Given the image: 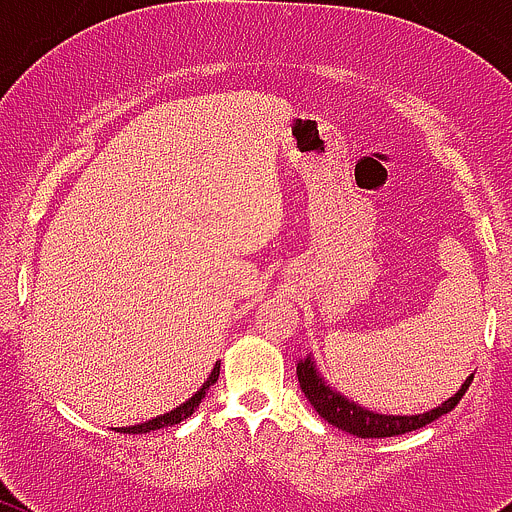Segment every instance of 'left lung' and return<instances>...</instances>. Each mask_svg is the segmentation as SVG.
<instances>
[{"mask_svg":"<svg viewBox=\"0 0 512 512\" xmlns=\"http://www.w3.org/2000/svg\"><path fill=\"white\" fill-rule=\"evenodd\" d=\"M297 379L302 386L304 396L309 399V404L314 406L319 416L324 418L332 426L342 428V431L352 433L356 438H391L401 436V433L416 431V428L428 426L431 421L441 418L448 411H453L458 406V401L463 399V394L471 386L473 376H468L461 384V389L451 396L448 401H443L436 409L426 411V414L416 416H386V414H374V411L364 409L356 401H349L347 396H342L339 391H334L332 386L324 381V376L319 374L317 364H314V356L309 354L307 359L297 361Z\"/></svg>","mask_w":512,"mask_h":512,"instance_id":"obj_1","label":"left lung"}]
</instances>
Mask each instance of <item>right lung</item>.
<instances>
[{
    "instance_id": "obj_1",
    "label": "right lung",
    "mask_w": 512,
    "mask_h": 512,
    "mask_svg": "<svg viewBox=\"0 0 512 512\" xmlns=\"http://www.w3.org/2000/svg\"><path fill=\"white\" fill-rule=\"evenodd\" d=\"M218 376H220V364H215V366H213V371H210L208 381H205V384L200 386V389L195 391V394L190 396V399L185 401V404H180L178 409L168 411V414H163V416H156V418H151V421L141 423V426H128V428H121V431H123V433H151V431H158V428H165V426H175V423L185 421V418H188L190 414H193L195 409H198V406H200V401L205 399V394H208V389H210V386H213L215 381H218Z\"/></svg>"
}]
</instances>
